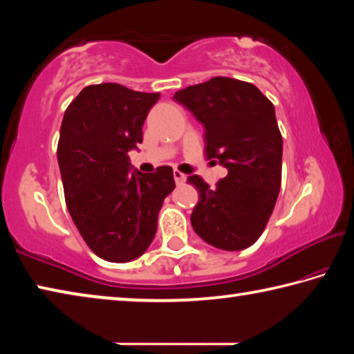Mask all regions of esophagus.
Listing matches in <instances>:
<instances>
[{"label": "esophagus", "instance_id": "34e87169", "mask_svg": "<svg viewBox=\"0 0 354 354\" xmlns=\"http://www.w3.org/2000/svg\"><path fill=\"white\" fill-rule=\"evenodd\" d=\"M173 178H175V183H176L178 185H179V184H184V183H185V179H187V176H185L184 173L178 171V170L173 171Z\"/></svg>", "mask_w": 354, "mask_h": 354}]
</instances>
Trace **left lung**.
<instances>
[{
  "label": "left lung",
  "instance_id": "1",
  "mask_svg": "<svg viewBox=\"0 0 354 354\" xmlns=\"http://www.w3.org/2000/svg\"><path fill=\"white\" fill-rule=\"evenodd\" d=\"M206 131V156L227 170L214 189L187 178L200 200L192 226L206 243L225 251L253 245L273 212L281 187L283 137L274 107L256 86L212 77L175 93Z\"/></svg>",
  "mask_w": 354,
  "mask_h": 354
}]
</instances>
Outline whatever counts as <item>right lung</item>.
I'll return each mask as SVG.
<instances>
[{
  "label": "right lung",
  "mask_w": 354,
  "mask_h": 354,
  "mask_svg": "<svg viewBox=\"0 0 354 354\" xmlns=\"http://www.w3.org/2000/svg\"><path fill=\"white\" fill-rule=\"evenodd\" d=\"M159 93L106 82L82 88L64 113L57 145L65 203L95 254L129 262L145 253L164 198L175 189L171 167L133 170L128 153Z\"/></svg>",
  "instance_id": "add662e5"
}]
</instances>
